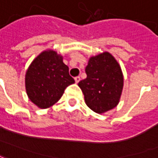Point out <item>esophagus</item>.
Listing matches in <instances>:
<instances>
[{
	"instance_id": "obj_1",
	"label": "esophagus",
	"mask_w": 158,
	"mask_h": 158,
	"mask_svg": "<svg viewBox=\"0 0 158 158\" xmlns=\"http://www.w3.org/2000/svg\"><path fill=\"white\" fill-rule=\"evenodd\" d=\"M74 79H75V82L78 84V83L80 81V77H79V76H77V77H75V78H74Z\"/></svg>"
}]
</instances>
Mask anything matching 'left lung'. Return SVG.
I'll use <instances>...</instances> for the list:
<instances>
[{"label":"left lung","instance_id":"8db88e82","mask_svg":"<svg viewBox=\"0 0 158 158\" xmlns=\"http://www.w3.org/2000/svg\"><path fill=\"white\" fill-rule=\"evenodd\" d=\"M86 79L79 82L87 106L102 113L118 105L122 93L123 77L120 66L108 52L90 57L85 68Z\"/></svg>","mask_w":158,"mask_h":158}]
</instances>
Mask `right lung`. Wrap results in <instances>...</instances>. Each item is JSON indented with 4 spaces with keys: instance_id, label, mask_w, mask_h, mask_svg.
Returning a JSON list of instances; mask_svg holds the SVG:
<instances>
[{
    "instance_id": "obj_1",
    "label": "right lung",
    "mask_w": 158,
    "mask_h": 158,
    "mask_svg": "<svg viewBox=\"0 0 158 158\" xmlns=\"http://www.w3.org/2000/svg\"><path fill=\"white\" fill-rule=\"evenodd\" d=\"M74 82L69 75V67L62 62V56L54 51L40 53L25 75L29 98L40 108H48L57 102L66 88Z\"/></svg>"
}]
</instances>
